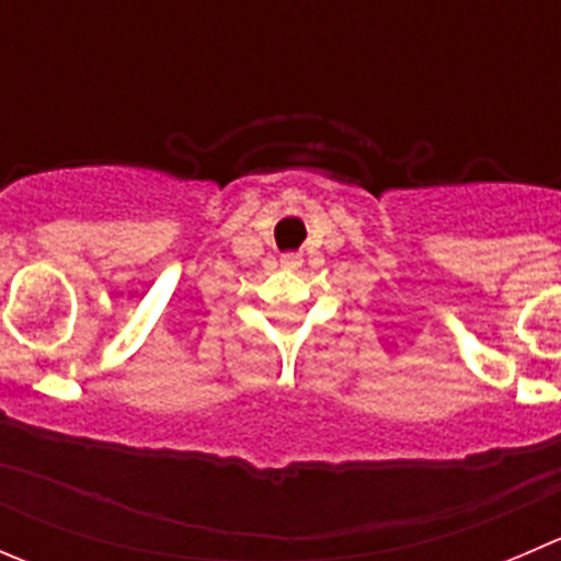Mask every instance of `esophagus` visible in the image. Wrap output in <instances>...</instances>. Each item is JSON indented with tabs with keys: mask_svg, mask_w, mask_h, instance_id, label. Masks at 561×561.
Returning a JSON list of instances; mask_svg holds the SVG:
<instances>
[{
	"mask_svg": "<svg viewBox=\"0 0 561 561\" xmlns=\"http://www.w3.org/2000/svg\"><path fill=\"white\" fill-rule=\"evenodd\" d=\"M282 265H285V268H298V265H301V254L298 252L282 254Z\"/></svg>",
	"mask_w": 561,
	"mask_h": 561,
	"instance_id": "1",
	"label": "esophagus"
}]
</instances>
